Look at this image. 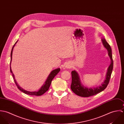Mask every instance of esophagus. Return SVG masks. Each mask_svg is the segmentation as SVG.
<instances>
[{
    "instance_id": "esophagus-1",
    "label": "esophagus",
    "mask_w": 124,
    "mask_h": 124,
    "mask_svg": "<svg viewBox=\"0 0 124 124\" xmlns=\"http://www.w3.org/2000/svg\"><path fill=\"white\" fill-rule=\"evenodd\" d=\"M70 67H71V66L70 65H67V66H66V68H70Z\"/></svg>"
}]
</instances>
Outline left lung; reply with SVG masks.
Returning <instances> with one entry per match:
<instances>
[{
	"instance_id": "1",
	"label": "left lung",
	"mask_w": 124,
	"mask_h": 124,
	"mask_svg": "<svg viewBox=\"0 0 124 124\" xmlns=\"http://www.w3.org/2000/svg\"><path fill=\"white\" fill-rule=\"evenodd\" d=\"M103 45L104 47L107 50L108 52V55L109 56L111 63L108 69L106 75V78L104 82L101 84V86H97L96 88H88L84 86L80 82L79 76L78 73L75 71L73 70L71 72L72 75V82L71 84V89L78 96L88 97L94 95L98 94L99 93L103 91L107 86L109 84L111 74L113 69V60L112 57V49L110 45L108 44L104 38L101 39Z\"/></svg>"
}]
</instances>
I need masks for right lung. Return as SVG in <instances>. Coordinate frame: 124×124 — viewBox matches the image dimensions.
Returning <instances> with one entry per match:
<instances>
[{"instance_id":"1","label":"right lung","mask_w":124,"mask_h":124,"mask_svg":"<svg viewBox=\"0 0 124 124\" xmlns=\"http://www.w3.org/2000/svg\"><path fill=\"white\" fill-rule=\"evenodd\" d=\"M17 43V42H16ZM16 43L15 44V45L16 44ZM15 45L13 46L12 50H11V54H10V72L12 74V76L13 77V79L15 82V84L16 85V86H17L18 88L22 92H23V93H24L26 94H28V95H35V96H41L42 95H43V94H44L46 92H47L50 86L51 85V82L53 80V79L54 78V77L57 75V74L60 71V69L59 68H58L57 69L54 70L53 71H51V72L50 73L49 75L48 76L47 79L46 80L45 83L43 85V86L41 88V89L37 92H29V91H25L24 89H23L22 88H21V87H20V86L18 84V83H17L15 79V77H14V75L13 74L12 71L11 70V60H12V51L13 48L15 46Z\"/></svg>"}]
</instances>
